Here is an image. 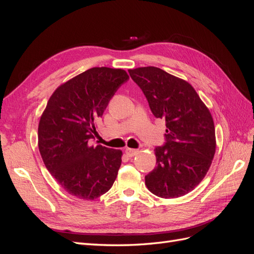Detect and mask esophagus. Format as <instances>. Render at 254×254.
Wrapping results in <instances>:
<instances>
[{"label":"esophagus","instance_id":"1","mask_svg":"<svg viewBox=\"0 0 254 254\" xmlns=\"http://www.w3.org/2000/svg\"><path fill=\"white\" fill-rule=\"evenodd\" d=\"M125 152H126V155L128 156V157H134L135 155H137V153H139V150L137 149H133V148H126L125 149Z\"/></svg>","mask_w":254,"mask_h":254}]
</instances>
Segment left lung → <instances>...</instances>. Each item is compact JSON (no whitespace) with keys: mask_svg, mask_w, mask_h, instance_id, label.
<instances>
[{"mask_svg":"<svg viewBox=\"0 0 254 254\" xmlns=\"http://www.w3.org/2000/svg\"><path fill=\"white\" fill-rule=\"evenodd\" d=\"M157 119L165 121V143L155 149L157 166L145 176L161 198L190 193L204 178L216 148L212 115L190 84L156 66L128 70Z\"/></svg>","mask_w":254,"mask_h":254,"instance_id":"obj_1","label":"left lung"}]
</instances>
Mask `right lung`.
I'll use <instances>...</instances> for the list:
<instances>
[{"instance_id": "1", "label": "right lung", "mask_w": 254, "mask_h": 254, "mask_svg": "<svg viewBox=\"0 0 254 254\" xmlns=\"http://www.w3.org/2000/svg\"><path fill=\"white\" fill-rule=\"evenodd\" d=\"M128 79L122 68L92 67L50 97L38 127V146L48 171L68 194L93 200L117 179L122 151L89 141L110 99Z\"/></svg>"}]
</instances>
